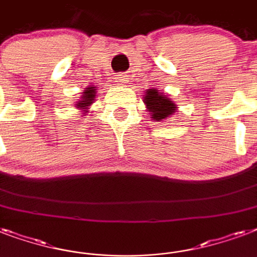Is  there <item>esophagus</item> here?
Here are the masks:
<instances>
[{
  "mask_svg": "<svg viewBox=\"0 0 257 257\" xmlns=\"http://www.w3.org/2000/svg\"><path fill=\"white\" fill-rule=\"evenodd\" d=\"M114 80H116V82H117V84H118V85H125V84H126V82L129 81L128 76H126V74H124V73L117 74Z\"/></svg>",
  "mask_w": 257,
  "mask_h": 257,
  "instance_id": "1",
  "label": "esophagus"
}]
</instances>
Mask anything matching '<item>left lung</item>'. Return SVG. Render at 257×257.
<instances>
[{
	"mask_svg": "<svg viewBox=\"0 0 257 257\" xmlns=\"http://www.w3.org/2000/svg\"><path fill=\"white\" fill-rule=\"evenodd\" d=\"M144 102L147 105L148 112L152 116V120L159 121V122L167 117L172 116L177 108L169 97H167L156 89H148L145 92Z\"/></svg>",
	"mask_w": 257,
	"mask_h": 257,
	"instance_id": "left-lung-1",
	"label": "left lung"
}]
</instances>
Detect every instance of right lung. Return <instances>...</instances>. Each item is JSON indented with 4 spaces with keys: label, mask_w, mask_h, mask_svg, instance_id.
I'll list each match as a JSON object with an SVG mask.
<instances>
[{
    "label": "right lung",
    "mask_w": 257,
    "mask_h": 257,
    "mask_svg": "<svg viewBox=\"0 0 257 257\" xmlns=\"http://www.w3.org/2000/svg\"><path fill=\"white\" fill-rule=\"evenodd\" d=\"M94 98H96V86L85 88V90L82 92L81 100H78L77 102H76V108L86 110L88 106H90V105L94 102Z\"/></svg>",
    "instance_id": "obj_1"
}]
</instances>
